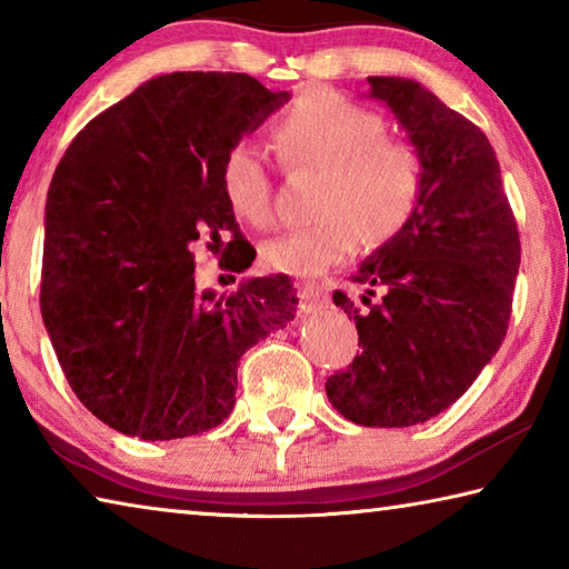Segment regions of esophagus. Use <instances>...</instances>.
Here are the masks:
<instances>
[{
	"label": "esophagus",
	"mask_w": 569,
	"mask_h": 569,
	"mask_svg": "<svg viewBox=\"0 0 569 569\" xmlns=\"http://www.w3.org/2000/svg\"><path fill=\"white\" fill-rule=\"evenodd\" d=\"M298 308H301L303 313H313V311H321V308L329 303V296H326V291L321 286H313V283H303L301 288H298Z\"/></svg>",
	"instance_id": "34e87169"
}]
</instances>
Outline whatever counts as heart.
<instances>
[{"instance_id":"b5f03b06","label":"heart","mask_w":569,"mask_h":569,"mask_svg":"<svg viewBox=\"0 0 569 569\" xmlns=\"http://www.w3.org/2000/svg\"><path fill=\"white\" fill-rule=\"evenodd\" d=\"M273 142L293 170H321L313 213L319 220L263 246L278 273L316 278L356 253L361 240L379 248L397 238L423 196V166L409 142L387 134L377 112L331 92H311L278 118ZM220 192L238 220L266 228L273 220L268 170L248 142L220 160Z\"/></svg>"}]
</instances>
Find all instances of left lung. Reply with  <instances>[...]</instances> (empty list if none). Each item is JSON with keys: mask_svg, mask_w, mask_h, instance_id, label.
<instances>
[{"mask_svg": "<svg viewBox=\"0 0 569 569\" xmlns=\"http://www.w3.org/2000/svg\"><path fill=\"white\" fill-rule=\"evenodd\" d=\"M369 84L419 152L423 196L409 226L351 276L369 286L366 308L333 293L361 353L326 393L361 427H413L451 407L502 346L522 248L487 134L419 82ZM373 284L385 288L379 305Z\"/></svg>", "mask_w": 569, "mask_h": 569, "instance_id": "left-lung-1", "label": "left lung"}]
</instances>
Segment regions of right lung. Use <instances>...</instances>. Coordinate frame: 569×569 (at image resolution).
<instances>
[{"instance_id": "1", "label": "right lung", "mask_w": 569, "mask_h": 569, "mask_svg": "<svg viewBox=\"0 0 569 569\" xmlns=\"http://www.w3.org/2000/svg\"><path fill=\"white\" fill-rule=\"evenodd\" d=\"M288 98L240 72L162 74L84 124L54 170L42 321L77 399L122 435L168 441L218 427L240 356L293 321L288 276L216 298L198 293L190 253L208 238L228 271L253 263L220 160Z\"/></svg>"}]
</instances>
